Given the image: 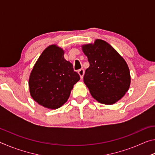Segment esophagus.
Returning a JSON list of instances; mask_svg holds the SVG:
<instances>
[{
	"label": "esophagus",
	"instance_id": "1",
	"mask_svg": "<svg viewBox=\"0 0 155 155\" xmlns=\"http://www.w3.org/2000/svg\"><path fill=\"white\" fill-rule=\"evenodd\" d=\"M78 74H79V75H80L81 78H83V75H84V73H85V70H84L83 68H81V69L78 70Z\"/></svg>",
	"mask_w": 155,
	"mask_h": 155
}]
</instances>
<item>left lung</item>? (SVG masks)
I'll list each match as a JSON object with an SVG mask.
<instances>
[{
    "mask_svg": "<svg viewBox=\"0 0 155 155\" xmlns=\"http://www.w3.org/2000/svg\"><path fill=\"white\" fill-rule=\"evenodd\" d=\"M90 67L85 70L84 83L91 96L100 103L114 104L127 92L130 85L127 62L107 41L97 39L81 46Z\"/></svg>",
    "mask_w": 155,
    "mask_h": 155,
    "instance_id": "obj_1",
    "label": "left lung"
}]
</instances>
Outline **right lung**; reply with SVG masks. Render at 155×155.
Returning <instances> with one entry per match:
<instances>
[{
  "mask_svg": "<svg viewBox=\"0 0 155 155\" xmlns=\"http://www.w3.org/2000/svg\"><path fill=\"white\" fill-rule=\"evenodd\" d=\"M80 76L64 59V51L56 44L47 47L31 71L28 87L32 98L39 104L56 109L66 103Z\"/></svg>",
  "mask_w": 155,
  "mask_h": 155,
  "instance_id": "right-lung-1",
  "label": "right lung"
}]
</instances>
